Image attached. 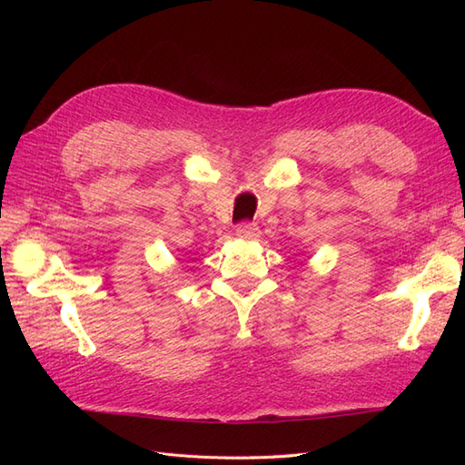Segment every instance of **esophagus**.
<instances>
[{"instance_id":"34e87169","label":"esophagus","mask_w":465,"mask_h":465,"mask_svg":"<svg viewBox=\"0 0 465 465\" xmlns=\"http://www.w3.org/2000/svg\"><path fill=\"white\" fill-rule=\"evenodd\" d=\"M236 236L244 238V241H256L260 236V227L256 223H242L236 227Z\"/></svg>"}]
</instances>
